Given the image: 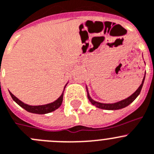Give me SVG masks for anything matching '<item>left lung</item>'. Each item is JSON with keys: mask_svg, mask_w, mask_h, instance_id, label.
Listing matches in <instances>:
<instances>
[{"mask_svg": "<svg viewBox=\"0 0 154 154\" xmlns=\"http://www.w3.org/2000/svg\"><path fill=\"white\" fill-rule=\"evenodd\" d=\"M144 79H145V76L143 77L141 85H140L139 88L137 89V91H135L134 93H133V94H132L130 97H128V98H125V99L122 100V101H118V102L113 103V104H104V103H100V102H98V101H94V100H93L92 98L90 97L89 94H88V88H87V87H86L87 93H88V100L91 101V103L93 105L96 106L97 108H101V109H105V110L121 109V108H125V107L128 106V105H129L131 103H132L135 99H136V98L138 96V95H139V94L140 93V91H141L142 87H143V82H144Z\"/></svg>", "mask_w": 154, "mask_h": 154, "instance_id": "obj_1", "label": "left lung"}]
</instances>
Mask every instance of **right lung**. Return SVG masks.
Returning <instances> with one entry per match:
<instances>
[{"label": "right lung", "mask_w": 154, "mask_h": 154, "mask_svg": "<svg viewBox=\"0 0 154 154\" xmlns=\"http://www.w3.org/2000/svg\"><path fill=\"white\" fill-rule=\"evenodd\" d=\"M66 85H65V88H66ZM9 92L10 94H11V98H13V100H14L17 105H19L20 106L22 107L23 108H24L26 111H27L28 112L34 113V114H39V115H43V114H47V113L52 112V111H55V110H56L57 108H59L61 106L63 99V92H64V91H63V94H61V96L58 98L57 100L53 101V102L49 103V104H47V105H37V106H33V105H26V104L23 103V101H21L20 100L18 99L17 97H15L11 91H9Z\"/></svg>", "instance_id": "right-lung-1"}]
</instances>
